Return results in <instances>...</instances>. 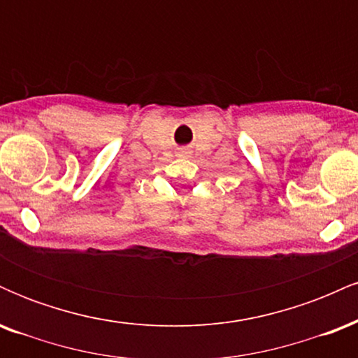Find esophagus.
<instances>
[{"label":"esophagus","mask_w":358,"mask_h":358,"mask_svg":"<svg viewBox=\"0 0 358 358\" xmlns=\"http://www.w3.org/2000/svg\"><path fill=\"white\" fill-rule=\"evenodd\" d=\"M183 155H187V153H183Z\"/></svg>","instance_id":"34e87169"}]
</instances>
